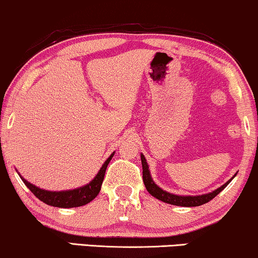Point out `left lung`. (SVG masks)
<instances>
[{
  "label": "left lung",
  "instance_id": "obj_1",
  "mask_svg": "<svg viewBox=\"0 0 258 258\" xmlns=\"http://www.w3.org/2000/svg\"><path fill=\"white\" fill-rule=\"evenodd\" d=\"M142 157V165H143V181H144V184L146 189L152 197H155L158 200H161L163 202H167V204L170 205H175V206H183V207H195V206H201V205L206 204V202L211 201L212 199L216 198L218 194L220 193L223 189L226 187L227 184L232 181V178L234 177V175L230 181H227L226 183L221 185L216 190H213L212 193L208 194H204V195H198V197H181V195H175L171 193H168V191L163 190L158 187L157 184H155V182L152 181L151 175H150V170H149V165L148 162L144 157V155L140 156Z\"/></svg>",
  "mask_w": 258,
  "mask_h": 258
}]
</instances>
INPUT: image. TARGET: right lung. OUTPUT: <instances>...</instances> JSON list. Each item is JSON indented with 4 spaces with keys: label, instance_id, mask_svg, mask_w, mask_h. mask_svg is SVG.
Listing matches in <instances>:
<instances>
[{
    "label": "right lung",
    "instance_id": "add662e5",
    "mask_svg": "<svg viewBox=\"0 0 258 258\" xmlns=\"http://www.w3.org/2000/svg\"><path fill=\"white\" fill-rule=\"evenodd\" d=\"M113 155L114 153H112V155L108 157V159L103 163L102 168L100 169L99 174L94 177V180L91 181L90 183L84 185V187L74 189V190L48 191V190H44V189L35 187V185L26 181L25 178H22V181H24V183L27 185V188L39 199V200L45 202L46 205H50V206L60 207V208L83 206V205L89 204L91 200H94V199L97 197V194L100 193L101 185H102V182H103V177H105L107 165H108L110 159H112Z\"/></svg>",
    "mask_w": 258,
    "mask_h": 258
}]
</instances>
